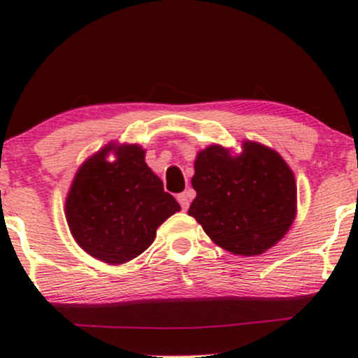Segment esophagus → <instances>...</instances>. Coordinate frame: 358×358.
<instances>
[{
  "label": "esophagus",
  "mask_w": 358,
  "mask_h": 358,
  "mask_svg": "<svg viewBox=\"0 0 358 358\" xmlns=\"http://www.w3.org/2000/svg\"><path fill=\"white\" fill-rule=\"evenodd\" d=\"M176 200H178V203L182 205L183 210H187L188 205H190V192H183V193H180V195L176 196Z\"/></svg>",
  "instance_id": "34e87169"
}]
</instances>
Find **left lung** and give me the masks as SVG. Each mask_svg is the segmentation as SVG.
I'll return each mask as SVG.
<instances>
[{
  "label": "left lung",
  "instance_id": "obj_1",
  "mask_svg": "<svg viewBox=\"0 0 358 358\" xmlns=\"http://www.w3.org/2000/svg\"><path fill=\"white\" fill-rule=\"evenodd\" d=\"M188 215L222 249L259 256L285 237L296 215V183L276 151L244 141L242 153L212 145L196 155Z\"/></svg>",
  "mask_w": 358,
  "mask_h": 358
}]
</instances>
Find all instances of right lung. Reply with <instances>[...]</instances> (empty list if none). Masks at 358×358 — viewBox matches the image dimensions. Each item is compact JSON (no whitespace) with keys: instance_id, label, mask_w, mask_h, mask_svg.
<instances>
[{"instance_id":"1","label":"right lung","mask_w":358,"mask_h":358,"mask_svg":"<svg viewBox=\"0 0 358 358\" xmlns=\"http://www.w3.org/2000/svg\"><path fill=\"white\" fill-rule=\"evenodd\" d=\"M113 150L117 159L109 162ZM180 210L173 195L145 162L138 145L109 143L76 173L65 217L85 252L108 264H124L153 244L156 229Z\"/></svg>"}]
</instances>
